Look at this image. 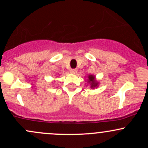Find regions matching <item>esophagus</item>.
<instances>
[{
	"label": "esophagus",
	"mask_w": 148,
	"mask_h": 148,
	"mask_svg": "<svg viewBox=\"0 0 148 148\" xmlns=\"http://www.w3.org/2000/svg\"><path fill=\"white\" fill-rule=\"evenodd\" d=\"M69 72H70L71 74H76V72H77V69H71Z\"/></svg>",
	"instance_id": "esophagus-1"
}]
</instances>
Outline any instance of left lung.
Masks as SVG:
<instances>
[{"label": "left lung", "instance_id": "left-lung-1", "mask_svg": "<svg viewBox=\"0 0 148 148\" xmlns=\"http://www.w3.org/2000/svg\"><path fill=\"white\" fill-rule=\"evenodd\" d=\"M88 83L90 84V88L94 89L98 86V82L95 80V76L94 75H88Z\"/></svg>", "mask_w": 148, "mask_h": 148}]
</instances>
